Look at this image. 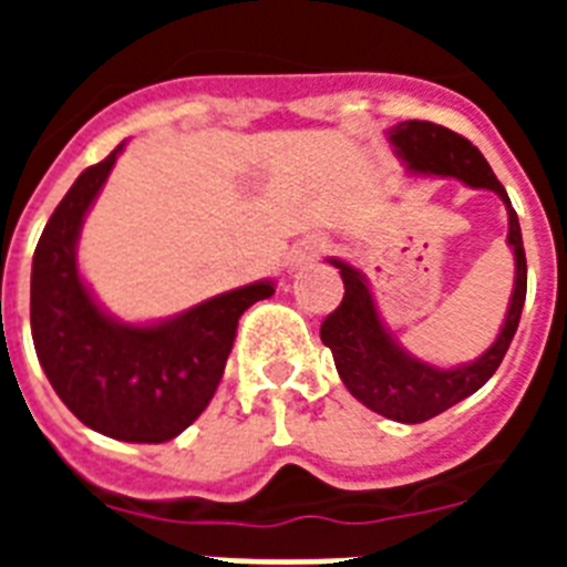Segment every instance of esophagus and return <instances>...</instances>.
Instances as JSON below:
<instances>
[{"instance_id": "esophagus-1", "label": "esophagus", "mask_w": 567, "mask_h": 567, "mask_svg": "<svg viewBox=\"0 0 567 567\" xmlns=\"http://www.w3.org/2000/svg\"><path fill=\"white\" fill-rule=\"evenodd\" d=\"M327 247L329 244L323 238L300 240L298 247H292V252H289V267H303L309 260H318L320 255L327 252Z\"/></svg>"}]
</instances>
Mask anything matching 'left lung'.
<instances>
[{"label": "left lung", "instance_id": "8db88e82", "mask_svg": "<svg viewBox=\"0 0 567 567\" xmlns=\"http://www.w3.org/2000/svg\"><path fill=\"white\" fill-rule=\"evenodd\" d=\"M385 135L409 173L460 178L474 189L497 193L499 202L508 209V247L517 267L514 292H511L508 312H505L497 340L471 363L445 369V365L425 363L412 352H405L380 318L365 275L346 260L329 258V264L340 269L346 292L340 307L323 320L320 340L332 349L340 380L365 409L398 423H423L483 389L491 374L497 372L511 340L517 334L525 289H528V267H525L519 218L511 207L508 193L497 182V175L491 173L483 153L468 138L434 122H400L385 130Z\"/></svg>", "mask_w": 567, "mask_h": 567}]
</instances>
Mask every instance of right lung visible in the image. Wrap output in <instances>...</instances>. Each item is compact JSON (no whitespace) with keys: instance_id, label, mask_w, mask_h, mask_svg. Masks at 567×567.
<instances>
[{"instance_id":"1","label":"right lung","mask_w":567,"mask_h":567,"mask_svg":"<svg viewBox=\"0 0 567 567\" xmlns=\"http://www.w3.org/2000/svg\"><path fill=\"white\" fill-rule=\"evenodd\" d=\"M122 150L84 169L50 215L30 269V332L50 385L84 425L124 443H167L207 409L238 318L272 298L275 284L255 280L155 323L102 309L79 275L76 247Z\"/></svg>"}]
</instances>
